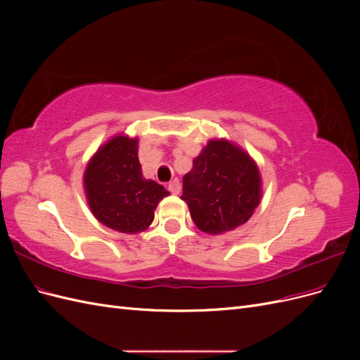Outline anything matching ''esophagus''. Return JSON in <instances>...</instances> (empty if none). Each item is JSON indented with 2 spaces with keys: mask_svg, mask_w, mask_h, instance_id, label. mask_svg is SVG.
I'll list each match as a JSON object with an SVG mask.
<instances>
[{
  "mask_svg": "<svg viewBox=\"0 0 360 360\" xmlns=\"http://www.w3.org/2000/svg\"><path fill=\"white\" fill-rule=\"evenodd\" d=\"M180 183H179V180L177 179H174V180H171L169 183H168V191L171 192V193H174V195H177V193H180Z\"/></svg>",
  "mask_w": 360,
  "mask_h": 360,
  "instance_id": "obj_1",
  "label": "esophagus"
}]
</instances>
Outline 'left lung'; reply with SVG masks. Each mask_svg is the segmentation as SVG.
Returning a JSON list of instances; mask_svg holds the SVG:
<instances>
[{"label":"left lung","instance_id":"left-lung-1","mask_svg":"<svg viewBox=\"0 0 360 360\" xmlns=\"http://www.w3.org/2000/svg\"><path fill=\"white\" fill-rule=\"evenodd\" d=\"M181 200L201 231H231L249 221L259 204V169L243 148L226 139H210L184 174Z\"/></svg>","mask_w":360,"mask_h":360}]
</instances>
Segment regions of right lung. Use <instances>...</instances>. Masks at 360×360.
<instances>
[{"label": "right lung", "mask_w": 360, "mask_h": 360, "mask_svg": "<svg viewBox=\"0 0 360 360\" xmlns=\"http://www.w3.org/2000/svg\"><path fill=\"white\" fill-rule=\"evenodd\" d=\"M84 189L96 219L124 234L147 230L159 201L169 195L162 184L143 177L138 138L123 134L111 138L90 159Z\"/></svg>", "instance_id": "add662e5"}]
</instances>
